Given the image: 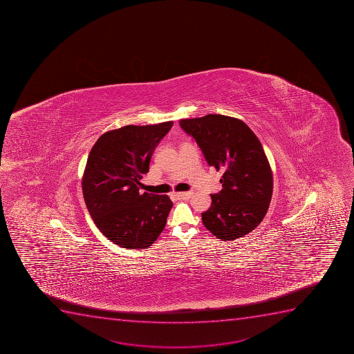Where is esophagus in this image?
<instances>
[{"mask_svg": "<svg viewBox=\"0 0 354 354\" xmlns=\"http://www.w3.org/2000/svg\"><path fill=\"white\" fill-rule=\"evenodd\" d=\"M193 195L192 192H185V193H176L175 194V196L178 197L179 200H188Z\"/></svg>", "mask_w": 354, "mask_h": 354, "instance_id": "34e87169", "label": "esophagus"}]
</instances>
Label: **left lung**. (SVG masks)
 <instances>
[{"label": "left lung", "mask_w": 354, "mask_h": 354, "mask_svg": "<svg viewBox=\"0 0 354 354\" xmlns=\"http://www.w3.org/2000/svg\"><path fill=\"white\" fill-rule=\"evenodd\" d=\"M207 164L224 171L223 189L202 214L207 231L223 241L248 234L263 221L272 197V171L262 144L241 120L221 114L180 120Z\"/></svg>", "instance_id": "obj_1"}]
</instances>
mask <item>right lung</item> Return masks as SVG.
Wrapping results in <instances>:
<instances>
[{
	"instance_id": "obj_1",
	"label": "right lung",
	"mask_w": 354,
	"mask_h": 354,
	"mask_svg": "<svg viewBox=\"0 0 354 354\" xmlns=\"http://www.w3.org/2000/svg\"><path fill=\"white\" fill-rule=\"evenodd\" d=\"M173 121L124 126L102 133L88 154L82 188L99 231L115 245L147 249L165 228L173 202L167 195L140 194L154 149Z\"/></svg>"
}]
</instances>
